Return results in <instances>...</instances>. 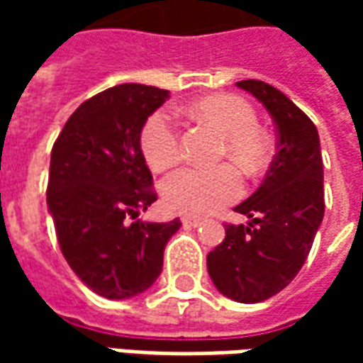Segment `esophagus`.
I'll return each instance as SVG.
<instances>
[{
	"mask_svg": "<svg viewBox=\"0 0 363 363\" xmlns=\"http://www.w3.org/2000/svg\"><path fill=\"white\" fill-rule=\"evenodd\" d=\"M199 224H201V220L196 216H182V226L184 228H198Z\"/></svg>",
	"mask_w": 363,
	"mask_h": 363,
	"instance_id": "1",
	"label": "esophagus"
}]
</instances>
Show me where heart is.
<instances>
[{
    "mask_svg": "<svg viewBox=\"0 0 363 363\" xmlns=\"http://www.w3.org/2000/svg\"><path fill=\"white\" fill-rule=\"evenodd\" d=\"M199 124L220 135L218 158H230L245 173H258L269 158V143L258 128L252 105L230 94H213L194 101L188 109ZM141 150L150 169L165 171L181 160V135L167 113L156 111L141 131ZM242 181L230 164L211 169L182 167L160 184L162 201L169 211L188 216L211 215L241 196Z\"/></svg>",
    "mask_w": 363,
    "mask_h": 363,
    "instance_id": "b5f03b06",
    "label": "heart"
}]
</instances>
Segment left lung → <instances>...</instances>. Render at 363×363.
I'll return each mask as SVG.
<instances>
[{"label":"left lung","instance_id":"8db88e82","mask_svg":"<svg viewBox=\"0 0 363 363\" xmlns=\"http://www.w3.org/2000/svg\"><path fill=\"white\" fill-rule=\"evenodd\" d=\"M238 86L275 122L277 154L258 190L235 207L248 224H226L207 269L226 298L259 303L286 288L309 256L324 218V167L316 125L292 99L262 81Z\"/></svg>","mask_w":363,"mask_h":363}]
</instances>
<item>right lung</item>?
<instances>
[{"mask_svg":"<svg viewBox=\"0 0 363 363\" xmlns=\"http://www.w3.org/2000/svg\"><path fill=\"white\" fill-rule=\"evenodd\" d=\"M169 98L147 84H118L86 99L50 154L47 205L64 258L92 292L133 298L162 273L181 220H135L156 201L141 150L147 118ZM133 220V223H130Z\"/></svg>","mask_w":363,"mask_h":363,"instance_id":"obj_1","label":"right lung"}]
</instances>
